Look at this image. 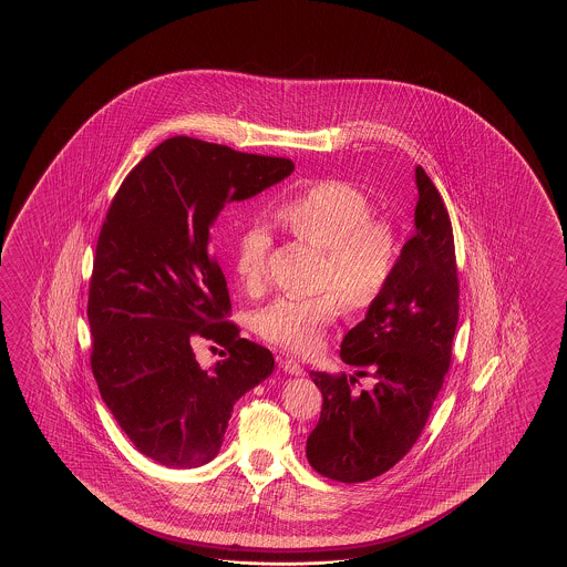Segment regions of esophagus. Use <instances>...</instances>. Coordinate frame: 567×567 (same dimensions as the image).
Returning a JSON list of instances; mask_svg holds the SVG:
<instances>
[{"label": "esophagus", "mask_w": 567, "mask_h": 567, "mask_svg": "<svg viewBox=\"0 0 567 567\" xmlns=\"http://www.w3.org/2000/svg\"><path fill=\"white\" fill-rule=\"evenodd\" d=\"M279 367L286 371L288 374H293V377H301L303 374V367H301L300 362L293 361V359H279Z\"/></svg>", "instance_id": "obj_1"}]
</instances>
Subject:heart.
Returning a JSON list of instances; mask_svg holds the SVG:
<instances>
[{
    "label": "heart",
    "mask_w": 567,
    "mask_h": 567,
    "mask_svg": "<svg viewBox=\"0 0 567 567\" xmlns=\"http://www.w3.org/2000/svg\"><path fill=\"white\" fill-rule=\"evenodd\" d=\"M278 217L324 251L318 288L326 293L278 298L257 312L254 328L276 347L310 354L322 347L340 301L349 312H367L385 293L398 267V230L389 220L374 218L371 196L344 181L313 182L279 206ZM269 245V233L259 225L237 241L235 271L249 293L266 286Z\"/></svg>",
    "instance_id": "heart-1"
}]
</instances>
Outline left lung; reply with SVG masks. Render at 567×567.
Here are the masks:
<instances>
[{
  "instance_id": "obj_1",
  "label": "left lung",
  "mask_w": 567,
  "mask_h": 567,
  "mask_svg": "<svg viewBox=\"0 0 567 567\" xmlns=\"http://www.w3.org/2000/svg\"><path fill=\"white\" fill-rule=\"evenodd\" d=\"M415 230L395 274L340 344V359L357 373H310L324 401L306 456L332 481H371L410 452L452 359L460 293L454 233L422 166L415 168ZM359 375H369L372 386L354 388Z\"/></svg>"
}]
</instances>
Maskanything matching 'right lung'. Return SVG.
<instances>
[{"label":"right lung","mask_w":567,"mask_h":567,"mask_svg":"<svg viewBox=\"0 0 567 567\" xmlns=\"http://www.w3.org/2000/svg\"><path fill=\"white\" fill-rule=\"evenodd\" d=\"M286 157L235 152L178 135L127 174L96 241L89 288L91 369L121 430L147 458L198 468L215 458L233 405L274 373V354L239 337L229 289L210 255V227L288 178ZM226 347L210 370L200 338Z\"/></svg>","instance_id":"1"}]
</instances>
